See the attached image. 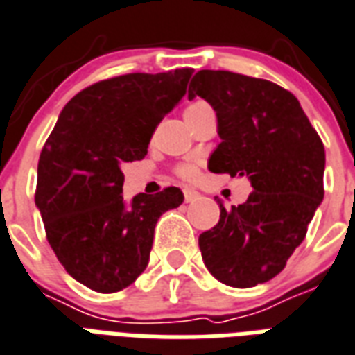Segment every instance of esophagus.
<instances>
[{
	"mask_svg": "<svg viewBox=\"0 0 355 355\" xmlns=\"http://www.w3.org/2000/svg\"><path fill=\"white\" fill-rule=\"evenodd\" d=\"M199 199V191H196V189H189L186 188L184 189V201L186 202H193Z\"/></svg>",
	"mask_w": 355,
	"mask_h": 355,
	"instance_id": "esophagus-1",
	"label": "esophagus"
}]
</instances>
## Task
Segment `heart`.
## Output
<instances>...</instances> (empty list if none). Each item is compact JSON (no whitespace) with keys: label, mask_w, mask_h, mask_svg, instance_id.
Segmentation results:
<instances>
[{"label":"heart","mask_w":355,"mask_h":355,"mask_svg":"<svg viewBox=\"0 0 355 355\" xmlns=\"http://www.w3.org/2000/svg\"><path fill=\"white\" fill-rule=\"evenodd\" d=\"M201 104L202 102H193V104H189L188 107H186V112H189V110H193V107H197V105ZM178 175L182 178H186V180H193V178L199 177V167H197L196 164H184V166L178 167Z\"/></svg>","instance_id":"b5f03b06"}]
</instances>
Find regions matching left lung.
Listing matches in <instances>:
<instances>
[{"instance_id":"1","label":"left lung","mask_w":355,"mask_h":355,"mask_svg":"<svg viewBox=\"0 0 355 355\" xmlns=\"http://www.w3.org/2000/svg\"><path fill=\"white\" fill-rule=\"evenodd\" d=\"M201 96L218 117L221 143L208 159L212 173L250 178L248 201L199 236L208 272L223 285L248 288L285 268L304 242L324 199L326 153L297 98L261 78L199 70L188 98Z\"/></svg>"}]
</instances>
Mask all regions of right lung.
I'll list each match as a JSON object with an SVG mask.
<instances>
[{
  "label": "right lung",
  "mask_w": 355,
  "mask_h": 355,
  "mask_svg": "<svg viewBox=\"0 0 355 355\" xmlns=\"http://www.w3.org/2000/svg\"><path fill=\"white\" fill-rule=\"evenodd\" d=\"M193 69L102 80L64 105L37 169L35 205L51 250L76 281L110 294L148 264L156 221L182 205L175 186L126 205L121 166L147 156L162 119L186 94Z\"/></svg>",
  "instance_id": "obj_1"
}]
</instances>
